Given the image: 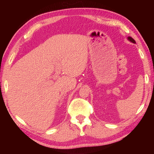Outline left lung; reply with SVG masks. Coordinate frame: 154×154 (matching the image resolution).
<instances>
[{"label": "left lung", "instance_id": "obj_1", "mask_svg": "<svg viewBox=\"0 0 154 154\" xmlns=\"http://www.w3.org/2000/svg\"><path fill=\"white\" fill-rule=\"evenodd\" d=\"M128 39L130 41H131L132 43H136V41H135L133 38H132V37H130V36H128Z\"/></svg>", "mask_w": 154, "mask_h": 154}]
</instances>
